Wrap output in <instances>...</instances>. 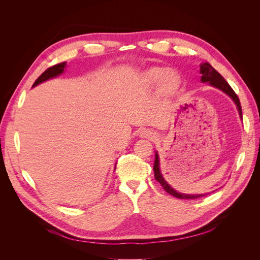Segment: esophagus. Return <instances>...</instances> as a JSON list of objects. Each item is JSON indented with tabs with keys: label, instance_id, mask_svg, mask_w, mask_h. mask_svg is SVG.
<instances>
[{
	"label": "esophagus",
	"instance_id": "1",
	"mask_svg": "<svg viewBox=\"0 0 260 260\" xmlns=\"http://www.w3.org/2000/svg\"><path fill=\"white\" fill-rule=\"evenodd\" d=\"M140 137L144 138V139H148V140H154L156 139V132H154L151 129H142L140 131Z\"/></svg>",
	"mask_w": 260,
	"mask_h": 260
}]
</instances>
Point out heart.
<instances>
[{"mask_svg": "<svg viewBox=\"0 0 260 260\" xmlns=\"http://www.w3.org/2000/svg\"><path fill=\"white\" fill-rule=\"evenodd\" d=\"M141 80H142V83L145 85H154L158 83L160 90L168 91L177 84L179 76L175 69L151 67L144 70L142 77H141Z\"/></svg>", "mask_w": 260, "mask_h": 260, "instance_id": "obj_1", "label": "heart"}]
</instances>
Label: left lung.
<instances>
[{
  "instance_id": "obj_1",
  "label": "left lung",
  "mask_w": 260,
  "mask_h": 260,
  "mask_svg": "<svg viewBox=\"0 0 260 260\" xmlns=\"http://www.w3.org/2000/svg\"><path fill=\"white\" fill-rule=\"evenodd\" d=\"M201 74H202V82H209L210 85L215 86V88L223 91L225 94H228L233 101L235 105L238 107V111L240 114V117L242 118V107H241V103L240 100L237 95V93L233 91V89L229 85L224 79L223 77L220 75L217 70L212 67L209 62H203L201 64ZM154 176L155 179L158 181V182L161 184V186L164 187V190L166 191L167 193H169L170 195L175 196L177 199H181V200H196L203 198L206 194H194V195H188V194H182V193H178L177 191H175L166 181H165L162 175L160 174V169H159V158H158V154L156 153L155 155V162H154Z\"/></svg>"
}]
</instances>
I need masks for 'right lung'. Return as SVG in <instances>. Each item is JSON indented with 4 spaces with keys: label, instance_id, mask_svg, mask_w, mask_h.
I'll return each instance as SVG.
<instances>
[{
    "label": "right lung",
    "instance_id": "add662e5",
    "mask_svg": "<svg viewBox=\"0 0 260 260\" xmlns=\"http://www.w3.org/2000/svg\"><path fill=\"white\" fill-rule=\"evenodd\" d=\"M65 66H66V61H62V62H60V64L54 65V66L48 68V69H46L45 72L35 81V83H34L32 86H36V85H38L39 83H41V82H43V81L49 80V79H51V78H54V77H56V76L62 74V73H64Z\"/></svg>",
    "mask_w": 260,
    "mask_h": 260
}]
</instances>
